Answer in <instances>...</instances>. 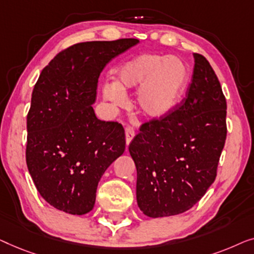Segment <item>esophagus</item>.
<instances>
[{"label":"esophagus","instance_id":"esophagus-1","mask_svg":"<svg viewBox=\"0 0 254 254\" xmlns=\"http://www.w3.org/2000/svg\"><path fill=\"white\" fill-rule=\"evenodd\" d=\"M134 137V130L131 127H126V140H127V145L130 144L132 141V139Z\"/></svg>","mask_w":254,"mask_h":254}]
</instances>
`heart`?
<instances>
[{
    "label": "heart",
    "mask_w": 254,
    "mask_h": 254,
    "mask_svg": "<svg viewBox=\"0 0 254 254\" xmlns=\"http://www.w3.org/2000/svg\"><path fill=\"white\" fill-rule=\"evenodd\" d=\"M188 80V67L177 57L141 54L120 67L116 83L103 84L102 98L113 107L123 108L127 93L139 90V112L148 119L160 120L176 108Z\"/></svg>",
    "instance_id": "obj_1"
}]
</instances>
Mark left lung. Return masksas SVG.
<instances>
[{
  "label": "left lung",
  "mask_w": 254,
  "mask_h": 254,
  "mask_svg": "<svg viewBox=\"0 0 254 254\" xmlns=\"http://www.w3.org/2000/svg\"><path fill=\"white\" fill-rule=\"evenodd\" d=\"M191 84L169 115L144 123L128 146L137 202L149 217L193 207L214 183L227 137V102L208 61L193 54Z\"/></svg>",
  "instance_id": "8db88e82"
}]
</instances>
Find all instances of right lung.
Masks as SVG:
<instances>
[{
  "instance_id": "add662e5",
  "label": "right lung",
  "mask_w": 254,
  "mask_h": 254,
  "mask_svg": "<svg viewBox=\"0 0 254 254\" xmlns=\"http://www.w3.org/2000/svg\"><path fill=\"white\" fill-rule=\"evenodd\" d=\"M138 42H80L41 71L27 114L26 163L39 193L56 209L92 210L100 178L126 149L123 127L98 120L92 105L103 67Z\"/></svg>"
}]
</instances>
